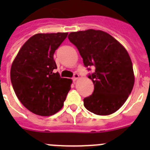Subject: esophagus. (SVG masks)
Masks as SVG:
<instances>
[{
  "instance_id": "34e87169",
  "label": "esophagus",
  "mask_w": 150,
  "mask_h": 150,
  "mask_svg": "<svg viewBox=\"0 0 150 150\" xmlns=\"http://www.w3.org/2000/svg\"><path fill=\"white\" fill-rule=\"evenodd\" d=\"M79 74H74V76H73V78H72V79H73V81H76V79H78V78H79Z\"/></svg>"
}]
</instances>
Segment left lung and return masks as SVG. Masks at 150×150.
Returning a JSON list of instances; mask_svg holds the SVG:
<instances>
[{
  "label": "left lung",
  "mask_w": 150,
  "mask_h": 150,
  "mask_svg": "<svg viewBox=\"0 0 150 150\" xmlns=\"http://www.w3.org/2000/svg\"><path fill=\"white\" fill-rule=\"evenodd\" d=\"M83 58L85 67L93 66L88 77L94 91L83 99L85 107L100 116L112 114L124 104L134 84L133 66L124 46L103 30L88 29L68 35Z\"/></svg>",
  "instance_id": "8db88e82"
}]
</instances>
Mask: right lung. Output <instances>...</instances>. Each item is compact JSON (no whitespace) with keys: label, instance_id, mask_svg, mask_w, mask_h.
<instances>
[{"label":"right lung","instance_id":"obj_1","mask_svg":"<svg viewBox=\"0 0 150 150\" xmlns=\"http://www.w3.org/2000/svg\"><path fill=\"white\" fill-rule=\"evenodd\" d=\"M67 33L37 34L18 51L10 79L18 100L33 113L49 116L63 107L72 80L62 78L53 59Z\"/></svg>","mask_w":150,"mask_h":150}]
</instances>
